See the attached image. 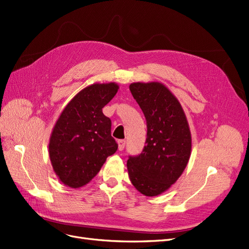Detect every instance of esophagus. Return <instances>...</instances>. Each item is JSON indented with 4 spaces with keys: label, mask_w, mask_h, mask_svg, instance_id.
<instances>
[{
    "label": "esophagus",
    "mask_w": 249,
    "mask_h": 249,
    "mask_svg": "<svg viewBox=\"0 0 249 249\" xmlns=\"http://www.w3.org/2000/svg\"><path fill=\"white\" fill-rule=\"evenodd\" d=\"M125 143H126V141H124V140H120V141H118L119 150H120V151H123V150H124V148H125Z\"/></svg>",
    "instance_id": "34e87169"
}]
</instances>
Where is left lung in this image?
<instances>
[{"instance_id": "8db88e82", "label": "left lung", "mask_w": 249, "mask_h": 249, "mask_svg": "<svg viewBox=\"0 0 249 249\" xmlns=\"http://www.w3.org/2000/svg\"><path fill=\"white\" fill-rule=\"evenodd\" d=\"M129 89L148 130L142 152L128 157V173L137 191L157 196L178 180L189 162V124L178 100L160 83H133Z\"/></svg>"}]
</instances>
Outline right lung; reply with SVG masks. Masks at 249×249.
I'll return each mask as SVG.
<instances>
[{
    "label": "right lung",
    "instance_id": "1",
    "mask_svg": "<svg viewBox=\"0 0 249 249\" xmlns=\"http://www.w3.org/2000/svg\"><path fill=\"white\" fill-rule=\"evenodd\" d=\"M118 89L115 83L88 86L62 110L50 137L49 155L55 173L66 186H85L118 150L110 134L112 121L103 113Z\"/></svg>",
    "mask_w": 249,
    "mask_h": 249
}]
</instances>
